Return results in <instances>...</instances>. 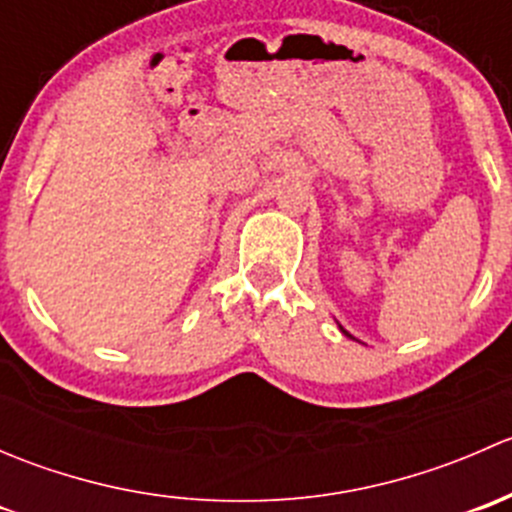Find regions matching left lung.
Returning <instances> with one entry per match:
<instances>
[{"label":"left lung","instance_id":"obj_1","mask_svg":"<svg viewBox=\"0 0 512 512\" xmlns=\"http://www.w3.org/2000/svg\"><path fill=\"white\" fill-rule=\"evenodd\" d=\"M344 334H347V332H344ZM347 337H349V334H347Z\"/></svg>","mask_w":512,"mask_h":512}]
</instances>
